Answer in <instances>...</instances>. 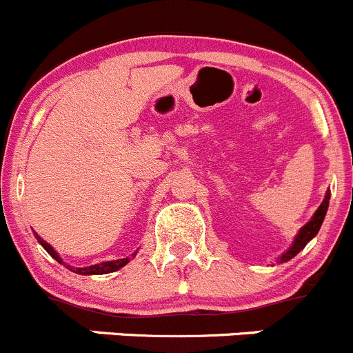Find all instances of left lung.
<instances>
[{"instance_id": "1", "label": "left lung", "mask_w": 353, "mask_h": 353, "mask_svg": "<svg viewBox=\"0 0 353 353\" xmlns=\"http://www.w3.org/2000/svg\"><path fill=\"white\" fill-rule=\"evenodd\" d=\"M327 205H330V192H327L326 197H324L323 204H321L319 208H317V211L314 212V216L310 218V221L305 223V225L300 228L299 235L295 236V240H294V243H292L290 249H288L285 254H281L280 259H278V263H287V261H290L292 257H295L296 254H299L300 250H302L303 247H305L307 243H309L310 240L317 235V232H319L321 225H323V221H324V216H326Z\"/></svg>"}]
</instances>
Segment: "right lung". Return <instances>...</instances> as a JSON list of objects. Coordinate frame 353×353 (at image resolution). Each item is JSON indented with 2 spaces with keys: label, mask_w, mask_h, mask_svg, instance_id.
Returning a JSON list of instances; mask_svg holds the SVG:
<instances>
[{
  "label": "right lung",
  "mask_w": 353,
  "mask_h": 353,
  "mask_svg": "<svg viewBox=\"0 0 353 353\" xmlns=\"http://www.w3.org/2000/svg\"><path fill=\"white\" fill-rule=\"evenodd\" d=\"M34 235H36L37 242H39L41 245L44 247V250H46V252L50 254V256L53 257V259H57L59 264H63V266H66L70 271H73V273H77V274H106V273H113V271H118V270H120V268H123L125 264H128V261H130V257H123V259L106 261V263L92 264V266H87V268H73V266H70V264L63 263V259H61V257H59V254L53 249V247L50 245V243L46 242V240L41 239V236L37 235L36 232H34ZM135 254H137V252L132 254V257H135Z\"/></svg>",
  "instance_id": "add662e5"
}]
</instances>
